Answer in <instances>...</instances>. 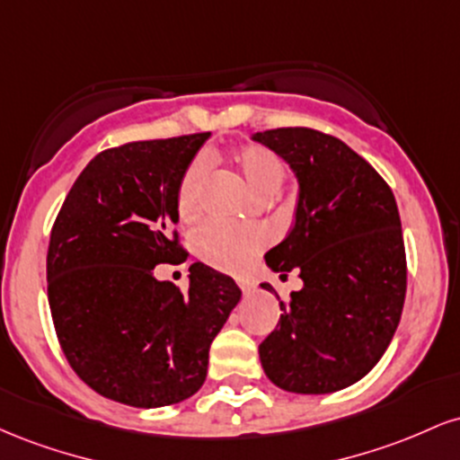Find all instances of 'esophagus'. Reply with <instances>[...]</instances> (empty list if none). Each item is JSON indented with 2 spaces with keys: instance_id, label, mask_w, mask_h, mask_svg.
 <instances>
[{
  "instance_id": "1",
  "label": "esophagus",
  "mask_w": 460,
  "mask_h": 460,
  "mask_svg": "<svg viewBox=\"0 0 460 460\" xmlns=\"http://www.w3.org/2000/svg\"><path fill=\"white\" fill-rule=\"evenodd\" d=\"M237 288H240L244 294H251L252 289H255V285L248 281V279H237Z\"/></svg>"
}]
</instances>
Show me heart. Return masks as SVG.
Returning a JSON list of instances; mask_svg holds the SVG:
<instances>
[{"instance_id":"1","label":"heart","mask_w":460,"mask_h":460,"mask_svg":"<svg viewBox=\"0 0 460 460\" xmlns=\"http://www.w3.org/2000/svg\"><path fill=\"white\" fill-rule=\"evenodd\" d=\"M231 162H234L237 175L257 199L270 197L283 186V162L266 146H240L231 155ZM205 181H208V162L197 160L190 164L177 192V212L181 220H194L199 216ZM263 244H266V231L260 226L208 225L197 234V252L200 260L226 272L244 268L246 261Z\"/></svg>"}]
</instances>
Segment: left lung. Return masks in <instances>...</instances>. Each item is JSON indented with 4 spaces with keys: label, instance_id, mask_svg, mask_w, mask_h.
I'll return each instance as SVG.
<instances>
[{
    "label": "left lung",
    "instance_id": "obj_1",
    "mask_svg": "<svg viewBox=\"0 0 460 460\" xmlns=\"http://www.w3.org/2000/svg\"><path fill=\"white\" fill-rule=\"evenodd\" d=\"M251 140L277 153L298 181L294 226L266 263L281 277L298 270L303 288L279 303L281 320L260 344L261 367L285 392H340L381 361L402 315L398 205L383 177L332 136L281 128ZM261 288L277 296L270 283Z\"/></svg>",
    "mask_w": 460,
    "mask_h": 460
}]
</instances>
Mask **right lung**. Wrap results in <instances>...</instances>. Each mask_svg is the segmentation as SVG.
Wrapping results in <instances>:
<instances>
[{"mask_svg": "<svg viewBox=\"0 0 460 460\" xmlns=\"http://www.w3.org/2000/svg\"><path fill=\"white\" fill-rule=\"evenodd\" d=\"M208 134L142 140L93 157L66 194L47 251V296L66 361L88 387L138 409L203 387L209 346L240 303L226 274L192 263L188 289L157 281L186 257L177 192Z\"/></svg>", "mask_w": 460, "mask_h": 460, "instance_id": "right-lung-1", "label": "right lung"}]
</instances>
